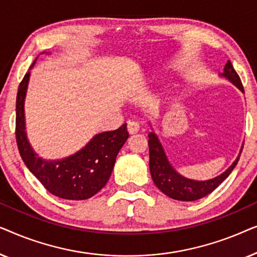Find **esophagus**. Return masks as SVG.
<instances>
[{
  "label": "esophagus",
  "instance_id": "esophagus-1",
  "mask_svg": "<svg viewBox=\"0 0 257 257\" xmlns=\"http://www.w3.org/2000/svg\"><path fill=\"white\" fill-rule=\"evenodd\" d=\"M127 132L130 135H136L139 132V124L137 121H128L127 122Z\"/></svg>",
  "mask_w": 257,
  "mask_h": 257
}]
</instances>
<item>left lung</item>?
<instances>
[{
  "mask_svg": "<svg viewBox=\"0 0 257 257\" xmlns=\"http://www.w3.org/2000/svg\"><path fill=\"white\" fill-rule=\"evenodd\" d=\"M219 77L227 79L228 82L236 86L242 93H244L240 77L234 70L230 61H227L223 71L219 73ZM149 126L151 128L149 135L151 177H152L154 185L164 194H166L171 199L179 200V201H195V200L208 195L214 189L219 187L236 166L237 161L240 159L242 147H243V145L241 146L236 159L222 173L212 179H207V180H195V179L185 177V175L180 174L175 170L173 165L171 164L170 159H168L166 152H165L159 136L154 131L152 122L149 121Z\"/></svg>",
  "mask_w": 257,
  "mask_h": 257,
  "instance_id": "8db88e82",
  "label": "left lung"
}]
</instances>
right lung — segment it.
Returning <instances> with one entry per match:
<instances>
[{"label": "right lung", "instance_id": "1", "mask_svg": "<svg viewBox=\"0 0 257 257\" xmlns=\"http://www.w3.org/2000/svg\"><path fill=\"white\" fill-rule=\"evenodd\" d=\"M44 54L41 52L40 55ZM38 55V56H40ZM31 64L19 86L16 98V140L22 160L31 173L51 194L66 200H86L107 184L115 158L128 138L126 124L114 131L94 135L85 146L62 159H45L31 146L26 124V97L30 80Z\"/></svg>", "mask_w": 257, "mask_h": 257}]
</instances>
